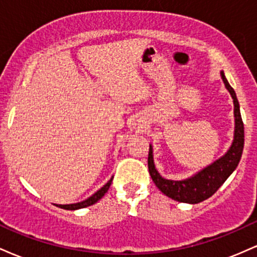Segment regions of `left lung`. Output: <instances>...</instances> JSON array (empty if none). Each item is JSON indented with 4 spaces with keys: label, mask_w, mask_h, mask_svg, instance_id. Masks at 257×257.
Wrapping results in <instances>:
<instances>
[{
    "label": "left lung",
    "mask_w": 257,
    "mask_h": 257,
    "mask_svg": "<svg viewBox=\"0 0 257 257\" xmlns=\"http://www.w3.org/2000/svg\"><path fill=\"white\" fill-rule=\"evenodd\" d=\"M221 77H222L223 83L232 95L235 117L234 140H233L231 149L223 157L217 159L211 166L203 169L193 178L184 180V181H173V180L163 179L157 173L155 164H153L152 147L150 146L147 164H149V172L153 182L166 196L174 200H178V202L197 204V203L208 199L219 190L227 178L234 172L240 161L244 147V124L240 116L239 102H238L234 90L229 85L223 72H221Z\"/></svg>",
    "instance_id": "1"
}]
</instances>
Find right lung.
<instances>
[{"label": "right lung", "mask_w": 257, "mask_h": 257, "mask_svg": "<svg viewBox=\"0 0 257 257\" xmlns=\"http://www.w3.org/2000/svg\"><path fill=\"white\" fill-rule=\"evenodd\" d=\"M111 182H112V179L104 186V187L100 188L98 192H95L93 196L89 197L88 199L83 200V202L76 203V204H66V205H58V206L61 209H66V210H76V209H82V208H85V206L93 205L94 203H96L99 199H101L102 197H104V194L107 192V190L110 188Z\"/></svg>", "instance_id": "1"}]
</instances>
